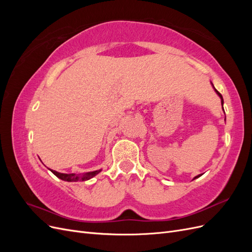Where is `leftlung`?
I'll list each match as a JSON object with an SVG mask.
<instances>
[{
    "label": "left lung",
    "instance_id": "left-lung-1",
    "mask_svg": "<svg viewBox=\"0 0 252 252\" xmlns=\"http://www.w3.org/2000/svg\"><path fill=\"white\" fill-rule=\"evenodd\" d=\"M211 85H212L213 89H215V91H216V93H217V94L220 96V104H222V106H223V104H224V100H223V96H222V94H220L219 93V91H218V90L215 88V86H213V84H212V83H211ZM223 110H224V108H223ZM225 120H226V117H225ZM201 175H202V174L196 175V177H194V178H193V180H195V179H197V178H200Z\"/></svg>",
    "mask_w": 252,
    "mask_h": 252
}]
</instances>
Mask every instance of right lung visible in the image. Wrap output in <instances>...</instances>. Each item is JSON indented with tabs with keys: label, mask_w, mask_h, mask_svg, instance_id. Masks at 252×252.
<instances>
[{
	"label": "right lung",
	"mask_w": 252,
	"mask_h": 252,
	"mask_svg": "<svg viewBox=\"0 0 252 252\" xmlns=\"http://www.w3.org/2000/svg\"><path fill=\"white\" fill-rule=\"evenodd\" d=\"M50 171L58 177L59 179L66 181V182H78V181H88L91 178L95 177L97 173H100L102 171V169H98L95 171H90V172H86V173H80V174H75V173H61L58 172L56 170L50 169Z\"/></svg>",
	"instance_id": "obj_1"
}]
</instances>
